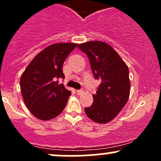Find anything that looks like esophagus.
<instances>
[{
  "label": "esophagus",
  "mask_w": 161,
  "mask_h": 161,
  "mask_svg": "<svg viewBox=\"0 0 161 161\" xmlns=\"http://www.w3.org/2000/svg\"><path fill=\"white\" fill-rule=\"evenodd\" d=\"M76 93L78 94V95H82L83 93H84V91H83V90H77Z\"/></svg>",
  "instance_id": "1"
}]
</instances>
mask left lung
<instances>
[{
    "label": "left lung",
    "instance_id": "8db88e82",
    "mask_svg": "<svg viewBox=\"0 0 161 161\" xmlns=\"http://www.w3.org/2000/svg\"><path fill=\"white\" fill-rule=\"evenodd\" d=\"M78 47L89 59L95 79L101 80L93 103L85 112L95 123H107L118 115L129 100V68L115 50L104 42L92 41Z\"/></svg>",
    "mask_w": 161,
    "mask_h": 161
}]
</instances>
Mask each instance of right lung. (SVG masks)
Returning a JSON list of instances; mask_svg holds the SVG:
<instances>
[{
    "instance_id": "add662e5",
    "label": "right lung",
    "mask_w": 161,
    "mask_h": 161,
    "mask_svg": "<svg viewBox=\"0 0 161 161\" xmlns=\"http://www.w3.org/2000/svg\"><path fill=\"white\" fill-rule=\"evenodd\" d=\"M78 44L57 43L47 47L34 57L20 78L25 106L42 120L53 119L65 108L71 92L58 84L64 79L63 64Z\"/></svg>"
}]
</instances>
